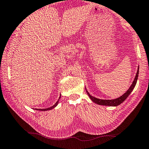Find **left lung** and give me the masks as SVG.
Returning a JSON list of instances; mask_svg holds the SVG:
<instances>
[{
  "instance_id": "8db88e82",
  "label": "left lung",
  "mask_w": 149,
  "mask_h": 149,
  "mask_svg": "<svg viewBox=\"0 0 149 149\" xmlns=\"http://www.w3.org/2000/svg\"><path fill=\"white\" fill-rule=\"evenodd\" d=\"M139 66L138 67V70H137V72L136 74V76H135L134 81H132V84H131V86H130V88H128V90L126 91V92L124 93V94L123 95V96H120L119 97H117L116 99H113V100H103V99H99L97 98L96 97L92 96V95H90V93L88 92V91L86 90V92L88 95V96L90 97V98L92 100V101L94 102L95 104H98V105H102V106H117L120 105V104H122L123 102L127 98L128 96L130 94V93L132 92V90H134V88L136 86V82H137V79H138V77H139Z\"/></svg>"
}]
</instances>
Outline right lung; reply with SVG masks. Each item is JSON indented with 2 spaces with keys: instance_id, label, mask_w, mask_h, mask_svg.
I'll list each match as a JSON object with an SVG mask.
<instances>
[{
  "instance_id": "add662e5",
  "label": "right lung",
  "mask_w": 149,
  "mask_h": 149,
  "mask_svg": "<svg viewBox=\"0 0 149 149\" xmlns=\"http://www.w3.org/2000/svg\"><path fill=\"white\" fill-rule=\"evenodd\" d=\"M60 97H61V96H60V97H59V100L57 101V102L55 103V104H54V105L52 106H51V107H49V108H44V109H35V110H39V111H47V110H52V109H53V108H55V107H56V106H57V104H58V103H59V99H60Z\"/></svg>"
}]
</instances>
